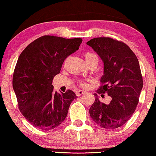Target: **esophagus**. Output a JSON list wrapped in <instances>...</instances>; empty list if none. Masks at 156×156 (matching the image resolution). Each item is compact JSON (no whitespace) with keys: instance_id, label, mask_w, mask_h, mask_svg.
Here are the masks:
<instances>
[{"instance_id":"obj_1","label":"esophagus","mask_w":156,"mask_h":156,"mask_svg":"<svg viewBox=\"0 0 156 156\" xmlns=\"http://www.w3.org/2000/svg\"><path fill=\"white\" fill-rule=\"evenodd\" d=\"M86 93H87L86 91H84V90H78V91H77V92H76V96L80 97V96H81V95H82V94H83Z\"/></svg>"}]
</instances>
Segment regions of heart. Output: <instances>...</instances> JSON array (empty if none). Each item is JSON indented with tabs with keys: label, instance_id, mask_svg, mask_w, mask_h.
Instances as JSON below:
<instances>
[{
	"label": "heart",
	"instance_id": "b5f03b06",
	"mask_svg": "<svg viewBox=\"0 0 156 156\" xmlns=\"http://www.w3.org/2000/svg\"><path fill=\"white\" fill-rule=\"evenodd\" d=\"M84 57H85V59H86L87 63L90 62L93 60H95V59L98 60V58H97V57L95 55L92 53H90V52H88V53H85ZM80 85H82V87H87V84L83 81H80Z\"/></svg>",
	"mask_w": 156,
	"mask_h": 156
}]
</instances>
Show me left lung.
Returning a JSON list of instances; mask_svg holds the SVG:
<instances>
[{
    "mask_svg": "<svg viewBox=\"0 0 156 156\" xmlns=\"http://www.w3.org/2000/svg\"><path fill=\"white\" fill-rule=\"evenodd\" d=\"M103 63V84L97 92L112 97L108 104L95 100L89 109L93 120L106 129L124 125L132 116L143 86L138 59L129 47L111 38H94L87 42Z\"/></svg>",
    "mask_w": 156,
    "mask_h": 156,
    "instance_id": "1",
    "label": "left lung"
}]
</instances>
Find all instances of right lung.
I'll return each instance as SVG.
<instances>
[{
    "label": "right lung",
    "mask_w": 156,
    "mask_h": 156,
    "mask_svg": "<svg viewBox=\"0 0 156 156\" xmlns=\"http://www.w3.org/2000/svg\"><path fill=\"white\" fill-rule=\"evenodd\" d=\"M80 38L43 36L27 45L18 58L13 88L20 110L32 126L51 130L65 120L74 92L54 91L53 79L66 58L78 50Z\"/></svg>",
    "instance_id": "obj_1"
}]
</instances>
